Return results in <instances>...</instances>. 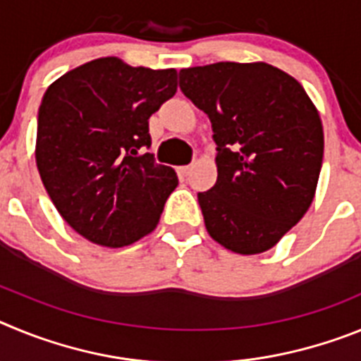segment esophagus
Here are the masks:
<instances>
[{"label":"esophagus","instance_id":"esophagus-1","mask_svg":"<svg viewBox=\"0 0 361 361\" xmlns=\"http://www.w3.org/2000/svg\"><path fill=\"white\" fill-rule=\"evenodd\" d=\"M178 175H183V177H188V175L191 173V166H180V168H177Z\"/></svg>","mask_w":361,"mask_h":361}]
</instances>
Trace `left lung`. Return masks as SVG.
I'll return each instance as SVG.
<instances>
[{
  "label": "left lung",
  "instance_id": "obj_1",
  "mask_svg": "<svg viewBox=\"0 0 361 361\" xmlns=\"http://www.w3.org/2000/svg\"><path fill=\"white\" fill-rule=\"evenodd\" d=\"M178 78L216 142V183L199 193L206 229L235 253L271 250L314 199L324 159L318 110L304 86L267 63H213Z\"/></svg>",
  "mask_w": 361,
  "mask_h": 361
}]
</instances>
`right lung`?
<instances>
[{
	"mask_svg": "<svg viewBox=\"0 0 361 361\" xmlns=\"http://www.w3.org/2000/svg\"><path fill=\"white\" fill-rule=\"evenodd\" d=\"M177 92V70L101 57L47 88L36 164L66 224L94 244L123 247L157 228L177 173L155 162L148 119Z\"/></svg>",
	"mask_w": 361,
	"mask_h": 361,
	"instance_id": "add662e5",
	"label": "right lung"
}]
</instances>
